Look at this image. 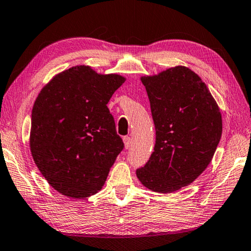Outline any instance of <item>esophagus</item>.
Masks as SVG:
<instances>
[{"mask_svg":"<svg viewBox=\"0 0 251 251\" xmlns=\"http://www.w3.org/2000/svg\"><path fill=\"white\" fill-rule=\"evenodd\" d=\"M123 142H124L125 148H129L130 147V145H131V138L129 137V136H125V137L123 138Z\"/></svg>","mask_w":251,"mask_h":251,"instance_id":"obj_1","label":"esophagus"}]
</instances>
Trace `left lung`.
I'll list each match as a JSON object with an SVG mask.
<instances>
[{"mask_svg": "<svg viewBox=\"0 0 251 251\" xmlns=\"http://www.w3.org/2000/svg\"><path fill=\"white\" fill-rule=\"evenodd\" d=\"M141 80L150 99L156 144L136 175L152 192L174 193L210 164L223 133L222 113L206 84L188 67H171Z\"/></svg>", "mask_w": 251, "mask_h": 251, "instance_id": "8db88e82", "label": "left lung"}]
</instances>
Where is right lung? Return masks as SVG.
Listing matches in <instances>:
<instances>
[{
    "instance_id": "right-lung-1",
    "label": "right lung",
    "mask_w": 251,
    "mask_h": 251,
    "mask_svg": "<svg viewBox=\"0 0 251 251\" xmlns=\"http://www.w3.org/2000/svg\"><path fill=\"white\" fill-rule=\"evenodd\" d=\"M125 80L77 65L55 75L36 97L29 148L39 171L59 194L83 199L104 186L124 148L107 103Z\"/></svg>"
}]
</instances>
